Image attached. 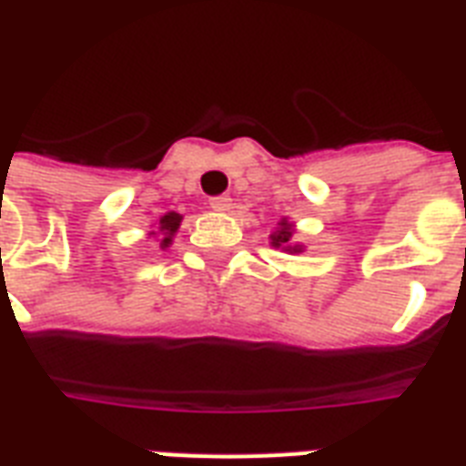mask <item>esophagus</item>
<instances>
[{"label":"esophagus","mask_w":466,"mask_h":466,"mask_svg":"<svg viewBox=\"0 0 466 466\" xmlns=\"http://www.w3.org/2000/svg\"><path fill=\"white\" fill-rule=\"evenodd\" d=\"M210 208H212V210H218V212H227L229 208H232V198H229V196L210 198Z\"/></svg>","instance_id":"1"}]
</instances>
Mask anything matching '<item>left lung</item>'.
<instances>
[{"mask_svg": "<svg viewBox=\"0 0 466 466\" xmlns=\"http://www.w3.org/2000/svg\"><path fill=\"white\" fill-rule=\"evenodd\" d=\"M290 237H292V229L290 225H288V219H280V229L270 234L273 247H285L288 251H298V247H288V244H290Z\"/></svg>", "mask_w": 466, "mask_h": 466, "instance_id": "1", "label": "left lung"}]
</instances>
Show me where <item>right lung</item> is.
Masks as SVG:
<instances>
[{"instance_id":"right-lung-1","label":"right lung","mask_w":466,"mask_h":466,"mask_svg":"<svg viewBox=\"0 0 466 466\" xmlns=\"http://www.w3.org/2000/svg\"><path fill=\"white\" fill-rule=\"evenodd\" d=\"M178 225H181V215H176V212H168V215L159 219V232H164V239H161L164 247L171 241V234L178 229Z\"/></svg>"}]
</instances>
